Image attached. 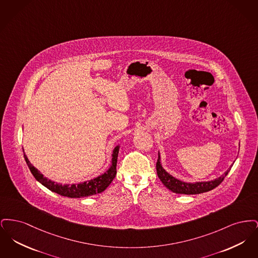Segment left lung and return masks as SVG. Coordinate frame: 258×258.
Masks as SVG:
<instances>
[{"label": "left lung", "mask_w": 258, "mask_h": 258, "mask_svg": "<svg viewBox=\"0 0 258 258\" xmlns=\"http://www.w3.org/2000/svg\"><path fill=\"white\" fill-rule=\"evenodd\" d=\"M240 146V144H239ZM233 164H231L230 168L227 169L219 178H216L212 181H205V182H195V183H186L184 181H181L175 177H173L171 174L166 171L160 162V155L159 152V159L157 161V173L162 184H164L168 189H170L175 194L180 195H199L203 192H207L209 190L217 187L219 184L223 181V179L226 177L228 172L230 171Z\"/></svg>", "instance_id": "1"}]
</instances>
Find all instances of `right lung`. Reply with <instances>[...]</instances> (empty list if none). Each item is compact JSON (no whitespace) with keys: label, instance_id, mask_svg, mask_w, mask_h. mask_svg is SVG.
Returning a JSON list of instances; mask_svg holds the SVG:
<instances>
[{"label":"right lung","instance_id":"1","mask_svg":"<svg viewBox=\"0 0 258 258\" xmlns=\"http://www.w3.org/2000/svg\"><path fill=\"white\" fill-rule=\"evenodd\" d=\"M119 149H120L119 144L116 145L113 149L110 166L106 171L94 179H91L89 181H85L79 184H62L54 182L48 178H46L43 174L40 173L39 170H37V168L30 162V160H28L25 153L24 159L30 171L32 172L36 180L42 185H44L45 187H47L51 191L58 194L62 197L81 198V197H91L97 194H100L104 191L107 188V186L112 183L113 179L116 176V165H117Z\"/></svg>","mask_w":258,"mask_h":258}]
</instances>
